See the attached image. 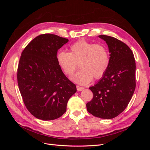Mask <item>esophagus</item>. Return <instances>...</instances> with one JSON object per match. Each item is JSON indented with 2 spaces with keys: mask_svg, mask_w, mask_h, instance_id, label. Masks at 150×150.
<instances>
[{
  "mask_svg": "<svg viewBox=\"0 0 150 150\" xmlns=\"http://www.w3.org/2000/svg\"><path fill=\"white\" fill-rule=\"evenodd\" d=\"M76 88H77V90H78V91H81L84 89L83 87H81V86H77Z\"/></svg>",
  "mask_w": 150,
  "mask_h": 150,
  "instance_id": "esophagus-1",
  "label": "esophagus"
}]
</instances>
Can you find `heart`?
<instances>
[{
	"label": "heart",
	"instance_id": "heart-1",
	"mask_svg": "<svg viewBox=\"0 0 150 150\" xmlns=\"http://www.w3.org/2000/svg\"><path fill=\"white\" fill-rule=\"evenodd\" d=\"M70 52L60 51L57 54V61L67 76H71L78 67L81 69L71 79L80 84L89 83L93 78H101L105 73L110 56L103 45L94 44L81 39L71 45Z\"/></svg>",
	"mask_w": 150,
	"mask_h": 150
}]
</instances>
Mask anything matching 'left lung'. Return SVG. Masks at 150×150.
<instances>
[{"label":"left lung","instance_id":"1","mask_svg":"<svg viewBox=\"0 0 150 150\" xmlns=\"http://www.w3.org/2000/svg\"><path fill=\"white\" fill-rule=\"evenodd\" d=\"M108 45L110 64L98 83L89 88L93 98L86 104L88 111L102 119H112L123 111L136 88V63L126 44L111 36L100 35Z\"/></svg>","mask_w":150,"mask_h":150}]
</instances>
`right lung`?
<instances>
[{"mask_svg": "<svg viewBox=\"0 0 150 150\" xmlns=\"http://www.w3.org/2000/svg\"><path fill=\"white\" fill-rule=\"evenodd\" d=\"M69 40L52 34L37 36L21 54L17 83L28 110L38 119L53 120L66 111L76 85L63 73L57 52Z\"/></svg>", "mask_w": 150, "mask_h": 150, "instance_id": "right-lung-1", "label": "right lung"}]
</instances>
